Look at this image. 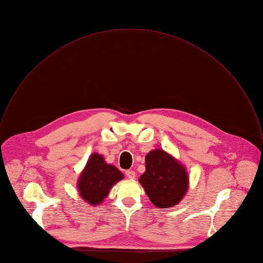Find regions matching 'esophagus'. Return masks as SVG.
Masks as SVG:
<instances>
[{"label":"esophagus","mask_w":263,"mask_h":263,"mask_svg":"<svg viewBox=\"0 0 263 263\" xmlns=\"http://www.w3.org/2000/svg\"><path fill=\"white\" fill-rule=\"evenodd\" d=\"M125 175L129 178V179H134L136 177V173L134 171H126Z\"/></svg>","instance_id":"34e87169"}]
</instances>
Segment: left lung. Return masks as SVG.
<instances>
[{
    "instance_id": "obj_1",
    "label": "left lung",
    "mask_w": 263,
    "mask_h": 263,
    "mask_svg": "<svg viewBox=\"0 0 263 263\" xmlns=\"http://www.w3.org/2000/svg\"><path fill=\"white\" fill-rule=\"evenodd\" d=\"M146 172L139 181L150 201L158 208L173 207L180 202L189 189L185 168L161 149L146 156Z\"/></svg>"
}]
</instances>
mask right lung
I'll return each mask as SVG.
<instances>
[{
	"mask_svg": "<svg viewBox=\"0 0 263 263\" xmlns=\"http://www.w3.org/2000/svg\"><path fill=\"white\" fill-rule=\"evenodd\" d=\"M122 178L123 175L119 170L107 164L102 155L93 153L80 175L78 189L86 202L96 206L104 201L111 187Z\"/></svg>",
	"mask_w": 263,
	"mask_h": 263,
	"instance_id": "right-lung-1",
	"label": "right lung"
}]
</instances>
